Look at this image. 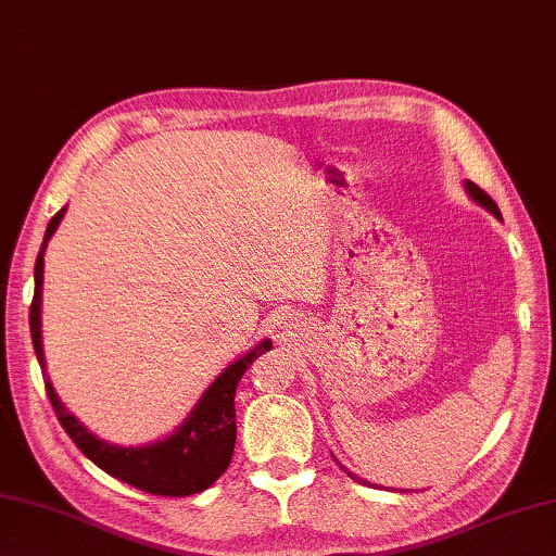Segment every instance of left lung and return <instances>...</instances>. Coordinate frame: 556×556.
<instances>
[{"label":"left lung","mask_w":556,"mask_h":556,"mask_svg":"<svg viewBox=\"0 0 556 556\" xmlns=\"http://www.w3.org/2000/svg\"><path fill=\"white\" fill-rule=\"evenodd\" d=\"M466 191H468V195L470 198H473L476 200V203H480L482 207H485V210H490L492 212V215L494 217H500L502 219V212H500V207H497V203H494V200L485 193V191H482V188L480 186H476L473 181H466ZM353 480H356V482H365V480H361V478H356V476H353V473H349ZM365 485H370V482H365ZM375 488V485H372Z\"/></svg>","instance_id":"1"}]
</instances>
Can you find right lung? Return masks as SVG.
<instances>
[{
    "label": "right lung",
    "instance_id": "right-lung-1",
    "mask_svg": "<svg viewBox=\"0 0 556 556\" xmlns=\"http://www.w3.org/2000/svg\"><path fill=\"white\" fill-rule=\"evenodd\" d=\"M66 207H62L47 224L45 241L40 245L38 260H35V293L30 303V337L33 349L45 377V389L50 396V404L56 413L59 422L74 444L86 454L92 464L102 468L112 478H119L126 485H134L148 494L160 497H188L207 490L224 470L231 464L233 444H236V408L233 394L239 387L243 372L248 370L257 356L271 349V341H260L236 363H231L205 394L200 396L195 408L188 413V418L176 428L169 437L146 446H116L104 440H98L88 428H83L80 420L64 408L59 401L52 382L45 372V353L40 337V301H42V267H45V248L52 239L59 222H62Z\"/></svg>",
    "mask_w": 556,
    "mask_h": 556
}]
</instances>
